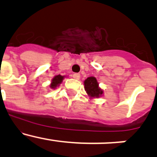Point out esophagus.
Instances as JSON below:
<instances>
[{
    "instance_id": "34e87169",
    "label": "esophagus",
    "mask_w": 157,
    "mask_h": 157,
    "mask_svg": "<svg viewBox=\"0 0 157 157\" xmlns=\"http://www.w3.org/2000/svg\"><path fill=\"white\" fill-rule=\"evenodd\" d=\"M73 77L76 80H79L80 78V74H73Z\"/></svg>"
}]
</instances>
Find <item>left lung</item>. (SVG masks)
Segmentation results:
<instances>
[{"instance_id": "obj_1", "label": "left lung", "mask_w": 157, "mask_h": 157, "mask_svg": "<svg viewBox=\"0 0 157 157\" xmlns=\"http://www.w3.org/2000/svg\"><path fill=\"white\" fill-rule=\"evenodd\" d=\"M84 89L91 99L99 98L103 94V90L99 88V83L94 77H89L84 80Z\"/></svg>"}]
</instances>
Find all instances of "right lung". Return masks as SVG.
<instances>
[{
    "instance_id": "right-lung-1",
    "label": "right lung",
    "mask_w": 157,
    "mask_h": 157,
    "mask_svg": "<svg viewBox=\"0 0 157 157\" xmlns=\"http://www.w3.org/2000/svg\"><path fill=\"white\" fill-rule=\"evenodd\" d=\"M64 78V76H61L60 75V74L55 76V77H53V79L52 80V83H51L50 84V87L52 89L57 88V86H58L61 83H62Z\"/></svg>"
}]
</instances>
